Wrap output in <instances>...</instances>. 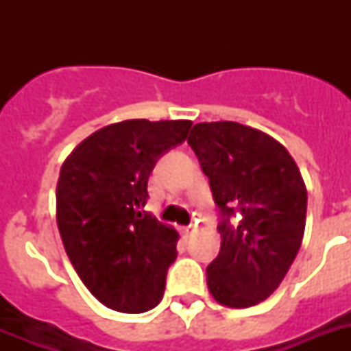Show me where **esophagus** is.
<instances>
[{"mask_svg": "<svg viewBox=\"0 0 351 351\" xmlns=\"http://www.w3.org/2000/svg\"><path fill=\"white\" fill-rule=\"evenodd\" d=\"M197 233V226H187V228H184V237H193V234Z\"/></svg>", "mask_w": 351, "mask_h": 351, "instance_id": "esophagus-1", "label": "esophagus"}]
</instances>
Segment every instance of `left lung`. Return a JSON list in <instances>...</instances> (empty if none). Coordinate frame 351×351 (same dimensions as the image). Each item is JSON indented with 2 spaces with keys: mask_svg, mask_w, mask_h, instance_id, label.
<instances>
[{
  "mask_svg": "<svg viewBox=\"0 0 351 351\" xmlns=\"http://www.w3.org/2000/svg\"><path fill=\"white\" fill-rule=\"evenodd\" d=\"M222 220L208 288L228 308H250L278 288L299 253L308 193L282 143L237 121H202L187 138ZM233 218V221H230Z\"/></svg>",
  "mask_w": 351,
  "mask_h": 351,
  "instance_id": "8db88e82",
  "label": "left lung"
}]
</instances>
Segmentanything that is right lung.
Instances as JSON below:
<instances>
[{
    "instance_id": "right-lung-1",
    "label": "right lung",
    "mask_w": 351,
    "mask_h": 351,
    "mask_svg": "<svg viewBox=\"0 0 351 351\" xmlns=\"http://www.w3.org/2000/svg\"><path fill=\"white\" fill-rule=\"evenodd\" d=\"M189 120H125L76 145L60 171L56 220L71 264L101 304L143 313L162 300L178 233L143 211L154 164Z\"/></svg>"
}]
</instances>
